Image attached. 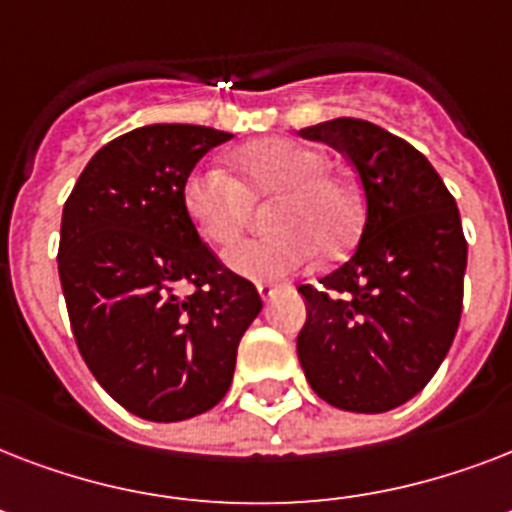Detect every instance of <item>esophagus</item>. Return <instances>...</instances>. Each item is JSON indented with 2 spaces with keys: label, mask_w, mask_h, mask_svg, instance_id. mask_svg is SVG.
Here are the masks:
<instances>
[{
  "label": "esophagus",
  "mask_w": 512,
  "mask_h": 512,
  "mask_svg": "<svg viewBox=\"0 0 512 512\" xmlns=\"http://www.w3.org/2000/svg\"><path fill=\"white\" fill-rule=\"evenodd\" d=\"M257 292H260V297L268 303V300L279 292V287H276V284H265V281H260V284H257Z\"/></svg>",
  "instance_id": "1"
}]
</instances>
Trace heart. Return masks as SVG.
<instances>
[{
  "label": "heart",
  "mask_w": 512,
  "mask_h": 512,
  "mask_svg": "<svg viewBox=\"0 0 512 512\" xmlns=\"http://www.w3.org/2000/svg\"><path fill=\"white\" fill-rule=\"evenodd\" d=\"M236 172L199 167L185 177L183 209L201 239L225 247L241 233L249 196L276 201L265 215L273 233L241 241L225 252L231 271L247 279H276L316 257H340L353 244L361 209L348 185L329 175L319 148L289 138L249 143L236 154Z\"/></svg>",
  "instance_id": "obj_1"
}]
</instances>
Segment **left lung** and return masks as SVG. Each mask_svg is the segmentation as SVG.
<instances>
[{
	"mask_svg": "<svg viewBox=\"0 0 512 512\" xmlns=\"http://www.w3.org/2000/svg\"><path fill=\"white\" fill-rule=\"evenodd\" d=\"M348 156L366 220L348 263L297 289L305 327L297 356L316 396L345 412L380 414L414 398L460 327L468 241L457 201L433 164L364 119L300 130Z\"/></svg>",
	"mask_w": 512,
	"mask_h": 512,
	"instance_id": "left-lung-1",
	"label": "left lung"
}]
</instances>
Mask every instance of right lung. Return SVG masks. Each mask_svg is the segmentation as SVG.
I'll use <instances>...</instances> for the list:
<instances>
[{
    "label": "right lung",
    "mask_w": 512,
    "mask_h": 512,
    "mask_svg": "<svg viewBox=\"0 0 512 512\" xmlns=\"http://www.w3.org/2000/svg\"><path fill=\"white\" fill-rule=\"evenodd\" d=\"M231 138L199 124L138 127L92 156L63 207L58 273L79 353L143 420L220 404L263 311L255 284L201 244L183 209L185 177Z\"/></svg>",
    "instance_id": "add662e5"
}]
</instances>
